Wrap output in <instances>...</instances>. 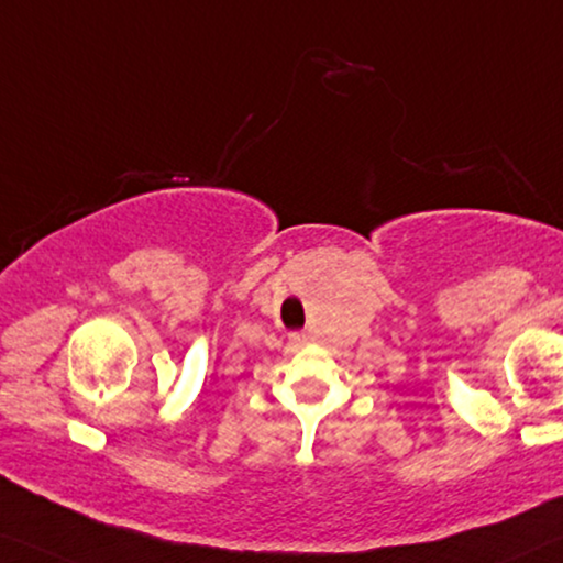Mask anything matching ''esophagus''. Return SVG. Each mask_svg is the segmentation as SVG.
I'll return each instance as SVG.
<instances>
[{
    "label": "esophagus",
    "instance_id": "1",
    "mask_svg": "<svg viewBox=\"0 0 563 563\" xmlns=\"http://www.w3.org/2000/svg\"><path fill=\"white\" fill-rule=\"evenodd\" d=\"M290 343L292 346H303V343H308V333H303V331L290 333Z\"/></svg>",
    "mask_w": 563,
    "mask_h": 563
}]
</instances>
